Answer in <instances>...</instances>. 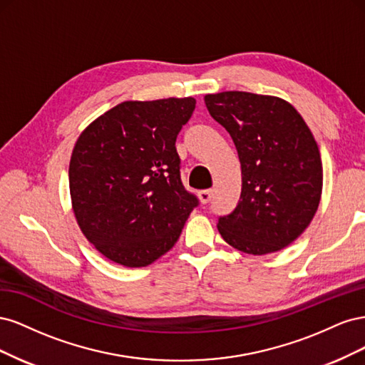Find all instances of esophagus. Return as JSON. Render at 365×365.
Wrapping results in <instances>:
<instances>
[{"mask_svg":"<svg viewBox=\"0 0 365 365\" xmlns=\"http://www.w3.org/2000/svg\"><path fill=\"white\" fill-rule=\"evenodd\" d=\"M197 196H200V201H201L202 204H208L210 201H212V197H213V190H212V189L201 190L200 193H197Z\"/></svg>","mask_w":365,"mask_h":365,"instance_id":"1","label":"esophagus"}]
</instances>
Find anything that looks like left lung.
<instances>
[{
    "mask_svg": "<svg viewBox=\"0 0 365 365\" xmlns=\"http://www.w3.org/2000/svg\"><path fill=\"white\" fill-rule=\"evenodd\" d=\"M204 101L233 138L242 169L239 202L217 219L220 236L254 256L288 247L311 224L322 197L323 165L311 129L279 97L225 91Z\"/></svg>",
    "mask_w": 365,
    "mask_h": 365,
    "instance_id": "left-lung-1",
    "label": "left lung"
}]
</instances>
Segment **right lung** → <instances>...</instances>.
Wrapping results in <instances>:
<instances>
[{"mask_svg": "<svg viewBox=\"0 0 365 365\" xmlns=\"http://www.w3.org/2000/svg\"><path fill=\"white\" fill-rule=\"evenodd\" d=\"M195 105L192 97L123 102L77 140L68 169L73 210L109 260L129 268L155 262L200 205L181 181L175 146Z\"/></svg>", "mask_w": 365, "mask_h": 365, "instance_id": "obj_1", "label": "right lung"}]
</instances>
